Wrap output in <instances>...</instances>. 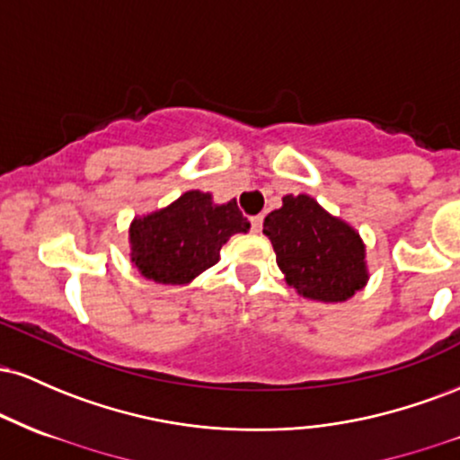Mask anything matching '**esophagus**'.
Instances as JSON below:
<instances>
[{"label":"esophagus","instance_id":"esophagus-1","mask_svg":"<svg viewBox=\"0 0 460 460\" xmlns=\"http://www.w3.org/2000/svg\"><path fill=\"white\" fill-rule=\"evenodd\" d=\"M263 226V216H252L251 218V231L252 234H260Z\"/></svg>","mask_w":460,"mask_h":460}]
</instances>
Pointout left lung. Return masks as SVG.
<instances>
[{"label":"left lung","mask_w":460,"mask_h":460,"mask_svg":"<svg viewBox=\"0 0 460 460\" xmlns=\"http://www.w3.org/2000/svg\"><path fill=\"white\" fill-rule=\"evenodd\" d=\"M263 234L285 281L305 298L344 303L367 281L361 237L307 194L283 197V208L263 220Z\"/></svg>","instance_id":"left-lung-1"}]
</instances>
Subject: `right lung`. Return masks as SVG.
<instances>
[{
  "label": "right lung",
  "mask_w": 460,
  "mask_h": 460,
  "mask_svg": "<svg viewBox=\"0 0 460 460\" xmlns=\"http://www.w3.org/2000/svg\"><path fill=\"white\" fill-rule=\"evenodd\" d=\"M251 223L235 200L214 205L212 194L190 190L168 208L129 226L131 261L155 283L183 285L220 260V248Z\"/></svg>",
  "instance_id": "right-lung-1"
}]
</instances>
